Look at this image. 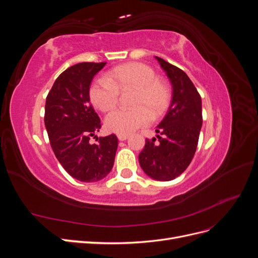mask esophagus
<instances>
[{
    "label": "esophagus",
    "mask_w": 258,
    "mask_h": 258,
    "mask_svg": "<svg viewBox=\"0 0 258 258\" xmlns=\"http://www.w3.org/2000/svg\"><path fill=\"white\" fill-rule=\"evenodd\" d=\"M117 138H118L119 141H124V140H127L129 138L128 135H117Z\"/></svg>",
    "instance_id": "1"
}]
</instances>
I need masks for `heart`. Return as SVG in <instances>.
<instances>
[{"mask_svg":"<svg viewBox=\"0 0 258 258\" xmlns=\"http://www.w3.org/2000/svg\"><path fill=\"white\" fill-rule=\"evenodd\" d=\"M136 89L134 107L115 108L105 117V127L117 135H129L150 122V115L158 117L167 110L170 101L168 86L158 80L154 69L144 63L116 67L106 76L92 82L89 98L101 112H108L117 104L120 90Z\"/></svg>","mask_w":258,"mask_h":258,"instance_id":"1","label":"heart"}]
</instances>
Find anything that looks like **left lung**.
I'll list each match as a JSON object with an SVG mask.
<instances>
[{"label": "left lung", "instance_id": "8db88e82", "mask_svg": "<svg viewBox=\"0 0 258 258\" xmlns=\"http://www.w3.org/2000/svg\"><path fill=\"white\" fill-rule=\"evenodd\" d=\"M156 59L172 84V100L156 129L158 141L145 140L139 162L148 176L171 181L184 172L196 153L202 126L201 97L183 70L159 57Z\"/></svg>", "mask_w": 258, "mask_h": 258}]
</instances>
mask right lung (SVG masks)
Masks as SVG:
<instances>
[{
	"label": "right lung",
	"instance_id": "1",
	"mask_svg": "<svg viewBox=\"0 0 258 258\" xmlns=\"http://www.w3.org/2000/svg\"><path fill=\"white\" fill-rule=\"evenodd\" d=\"M106 62H82L70 67L54 81L46 98L45 127L50 146L61 166L81 182H97L113 168L118 139L115 135L96 138L101 129L90 104L91 81Z\"/></svg>",
	"mask_w": 258,
	"mask_h": 258
}]
</instances>
